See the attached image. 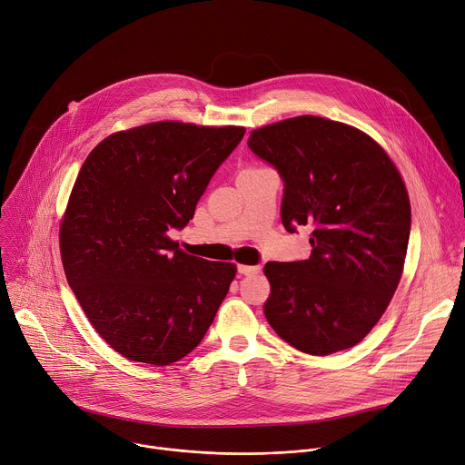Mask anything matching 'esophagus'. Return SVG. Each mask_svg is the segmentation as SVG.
<instances>
[{
	"label": "esophagus",
	"mask_w": 465,
	"mask_h": 465,
	"mask_svg": "<svg viewBox=\"0 0 465 465\" xmlns=\"http://www.w3.org/2000/svg\"><path fill=\"white\" fill-rule=\"evenodd\" d=\"M237 271L242 276H253V274H257L261 271V267H259V264H239Z\"/></svg>",
	"instance_id": "obj_1"
}]
</instances>
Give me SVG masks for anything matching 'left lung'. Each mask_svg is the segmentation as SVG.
I'll list each match as a JSON object with an SVG mask.
<instances>
[{
  "label": "left lung",
  "mask_w": 465,
  "mask_h": 465,
  "mask_svg": "<svg viewBox=\"0 0 465 465\" xmlns=\"http://www.w3.org/2000/svg\"><path fill=\"white\" fill-rule=\"evenodd\" d=\"M248 147L285 182V230H312L309 259L264 264L271 282L264 316L303 353L353 348L403 274L411 201L400 171L366 132L318 115L255 128Z\"/></svg>",
  "instance_id": "obj_1"
}]
</instances>
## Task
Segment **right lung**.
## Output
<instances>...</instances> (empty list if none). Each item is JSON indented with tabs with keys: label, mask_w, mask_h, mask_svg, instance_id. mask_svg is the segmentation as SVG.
I'll return each instance as SVG.
<instances>
[{
	"label": "right lung",
	"mask_w": 465,
	"mask_h": 465,
	"mask_svg": "<svg viewBox=\"0 0 465 465\" xmlns=\"http://www.w3.org/2000/svg\"><path fill=\"white\" fill-rule=\"evenodd\" d=\"M244 126L156 121L104 138L84 160L60 221L65 278L99 337L128 361L167 366L204 339L233 262L169 237L194 215Z\"/></svg>",
	"instance_id": "obj_1"
}]
</instances>
